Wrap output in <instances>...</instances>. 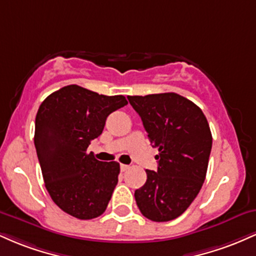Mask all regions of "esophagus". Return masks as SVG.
Here are the masks:
<instances>
[{
    "mask_svg": "<svg viewBox=\"0 0 256 256\" xmlns=\"http://www.w3.org/2000/svg\"><path fill=\"white\" fill-rule=\"evenodd\" d=\"M120 170H122V172H126L128 170H130V166H128V165H120Z\"/></svg>",
    "mask_w": 256,
    "mask_h": 256,
    "instance_id": "obj_1",
    "label": "esophagus"
}]
</instances>
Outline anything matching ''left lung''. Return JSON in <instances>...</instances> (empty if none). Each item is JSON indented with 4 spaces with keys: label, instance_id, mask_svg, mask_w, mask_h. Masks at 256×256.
Instances as JSON below:
<instances>
[{
    "label": "left lung",
    "instance_id": "8db88e82",
    "mask_svg": "<svg viewBox=\"0 0 256 256\" xmlns=\"http://www.w3.org/2000/svg\"><path fill=\"white\" fill-rule=\"evenodd\" d=\"M154 148L158 171L146 170V182L134 192L140 213L152 222L178 218L204 184L212 134L204 112L174 92L128 96Z\"/></svg>",
    "mask_w": 256,
    "mask_h": 256
}]
</instances>
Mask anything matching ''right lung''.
Segmentation results:
<instances>
[{
	"label": "right lung",
	"mask_w": 256,
	"mask_h": 256,
	"mask_svg": "<svg viewBox=\"0 0 256 256\" xmlns=\"http://www.w3.org/2000/svg\"><path fill=\"white\" fill-rule=\"evenodd\" d=\"M126 104L122 95H98L73 84L50 94L38 108L34 146L44 183L52 201L74 218H98L107 208L120 166L96 160L86 149L107 116Z\"/></svg>",
	"instance_id": "add662e5"
}]
</instances>
